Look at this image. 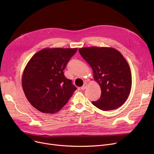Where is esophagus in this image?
Returning a JSON list of instances; mask_svg holds the SVG:
<instances>
[{
  "label": "esophagus",
  "instance_id": "1",
  "mask_svg": "<svg viewBox=\"0 0 154 154\" xmlns=\"http://www.w3.org/2000/svg\"><path fill=\"white\" fill-rule=\"evenodd\" d=\"M87 86V83H85V84L83 85V86H82V87H81V89H82V90H84L85 88H86Z\"/></svg>",
  "mask_w": 154,
  "mask_h": 154
}]
</instances>
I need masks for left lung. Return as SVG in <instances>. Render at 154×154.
Returning a JSON list of instances; mask_svg holds the SVG:
<instances>
[{"mask_svg": "<svg viewBox=\"0 0 154 154\" xmlns=\"http://www.w3.org/2000/svg\"><path fill=\"white\" fill-rule=\"evenodd\" d=\"M79 51L91 66L94 79L101 88L100 99L92 103L102 110L120 107L132 87L131 69L122 54L114 48L104 47H83Z\"/></svg>", "mask_w": 154, "mask_h": 154, "instance_id": "obj_1", "label": "left lung"}]
</instances>
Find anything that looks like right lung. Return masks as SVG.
Segmentation results:
<instances>
[{
    "label": "right lung",
    "instance_id": "1",
    "mask_svg": "<svg viewBox=\"0 0 154 154\" xmlns=\"http://www.w3.org/2000/svg\"><path fill=\"white\" fill-rule=\"evenodd\" d=\"M77 51V48H45L28 62L22 74V88L28 101L40 112H59L77 89L63 72Z\"/></svg>",
    "mask_w": 154,
    "mask_h": 154
}]
</instances>
